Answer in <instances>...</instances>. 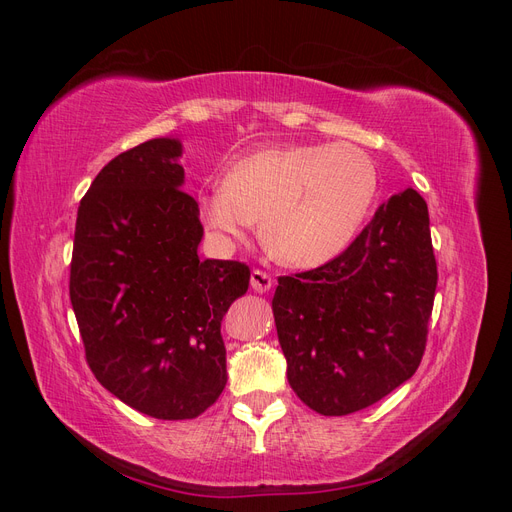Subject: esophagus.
Instances as JSON below:
<instances>
[{
	"mask_svg": "<svg viewBox=\"0 0 512 512\" xmlns=\"http://www.w3.org/2000/svg\"><path fill=\"white\" fill-rule=\"evenodd\" d=\"M250 284H252V290H254V292H267V290H271L273 280H271V275L254 269L252 275H250Z\"/></svg>",
	"mask_w": 512,
	"mask_h": 512,
	"instance_id": "34e87169",
	"label": "esophagus"
}]
</instances>
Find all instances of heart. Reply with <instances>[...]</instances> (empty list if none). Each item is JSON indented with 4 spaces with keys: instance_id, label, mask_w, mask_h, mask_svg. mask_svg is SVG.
<instances>
[{
    "instance_id": "obj_1",
    "label": "heart",
    "mask_w": 512,
    "mask_h": 512,
    "mask_svg": "<svg viewBox=\"0 0 512 512\" xmlns=\"http://www.w3.org/2000/svg\"><path fill=\"white\" fill-rule=\"evenodd\" d=\"M378 194V170L350 143L258 149L198 192L213 237L235 243L262 218L267 250L284 265L316 269L348 250Z\"/></svg>"
}]
</instances>
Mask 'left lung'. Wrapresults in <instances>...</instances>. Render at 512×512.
Returning a JSON list of instances; mask_svg holds the SVG:
<instances>
[{
  "instance_id": "1",
  "label": "left lung",
  "mask_w": 512,
  "mask_h": 512,
  "mask_svg": "<svg viewBox=\"0 0 512 512\" xmlns=\"http://www.w3.org/2000/svg\"><path fill=\"white\" fill-rule=\"evenodd\" d=\"M438 269L427 203H382L344 254L284 275L273 294L288 382L303 404L344 416L376 404L421 365Z\"/></svg>"
}]
</instances>
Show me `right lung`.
<instances>
[{
	"mask_svg": "<svg viewBox=\"0 0 512 512\" xmlns=\"http://www.w3.org/2000/svg\"><path fill=\"white\" fill-rule=\"evenodd\" d=\"M179 138L119 153L81 200L70 301L98 382L162 421L203 414L226 386L222 318L247 292L250 269L198 258V203Z\"/></svg>",
	"mask_w": 512,
	"mask_h": 512,
	"instance_id": "right-lung-1",
	"label": "right lung"
}]
</instances>
